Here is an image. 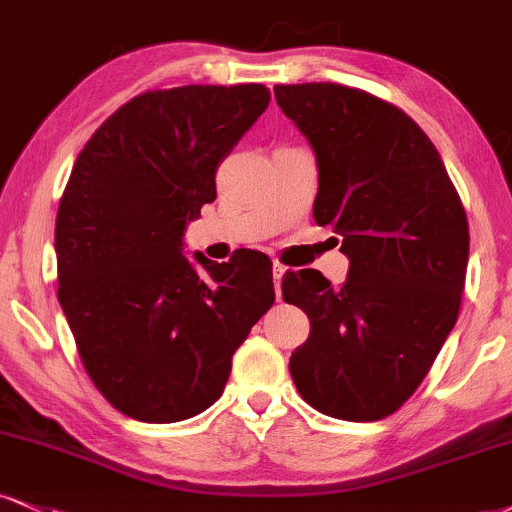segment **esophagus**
<instances>
[{"mask_svg": "<svg viewBox=\"0 0 512 512\" xmlns=\"http://www.w3.org/2000/svg\"><path fill=\"white\" fill-rule=\"evenodd\" d=\"M287 268L282 266V263H275L273 266V282H275V296L277 299H282V277H285Z\"/></svg>", "mask_w": 512, "mask_h": 512, "instance_id": "esophagus-1", "label": "esophagus"}]
</instances>
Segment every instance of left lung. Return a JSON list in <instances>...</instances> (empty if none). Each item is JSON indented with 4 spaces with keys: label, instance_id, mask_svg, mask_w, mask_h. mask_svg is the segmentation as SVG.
I'll use <instances>...</instances> for the list:
<instances>
[{
    "label": "left lung",
    "instance_id": "1",
    "mask_svg": "<svg viewBox=\"0 0 512 512\" xmlns=\"http://www.w3.org/2000/svg\"><path fill=\"white\" fill-rule=\"evenodd\" d=\"M275 99L318 159L315 223L332 225L349 256L337 289L311 268L282 277L287 304L311 320L289 372L320 413L382 420L456 325L468 216L437 147L399 106L337 82L277 85Z\"/></svg>",
    "mask_w": 512,
    "mask_h": 512
}]
</instances>
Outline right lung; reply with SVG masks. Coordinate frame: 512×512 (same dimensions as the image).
<instances>
[{"mask_svg":"<svg viewBox=\"0 0 512 512\" xmlns=\"http://www.w3.org/2000/svg\"><path fill=\"white\" fill-rule=\"evenodd\" d=\"M263 85L137 94L80 151L56 213L59 304L94 387L142 422H180L223 394L275 289L266 254L213 263L182 235L216 170L266 111Z\"/></svg>","mask_w":512,"mask_h":512,"instance_id":"add662e5","label":"right lung"}]
</instances>
